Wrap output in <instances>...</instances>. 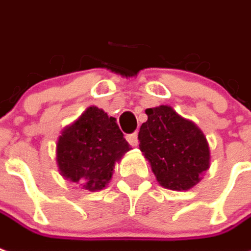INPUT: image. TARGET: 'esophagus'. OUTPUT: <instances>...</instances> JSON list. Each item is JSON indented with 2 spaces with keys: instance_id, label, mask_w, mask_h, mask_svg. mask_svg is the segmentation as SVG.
<instances>
[{
  "instance_id": "obj_1",
  "label": "esophagus",
  "mask_w": 251,
  "mask_h": 251,
  "mask_svg": "<svg viewBox=\"0 0 251 251\" xmlns=\"http://www.w3.org/2000/svg\"><path fill=\"white\" fill-rule=\"evenodd\" d=\"M126 140L129 141L131 147H137L138 145V138H137V133H131V134H127L126 136Z\"/></svg>"
}]
</instances>
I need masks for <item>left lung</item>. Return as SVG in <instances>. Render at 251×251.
I'll use <instances>...</instances> for the list:
<instances>
[{
    "label": "left lung",
    "instance_id": "left-lung-1",
    "mask_svg": "<svg viewBox=\"0 0 251 251\" xmlns=\"http://www.w3.org/2000/svg\"><path fill=\"white\" fill-rule=\"evenodd\" d=\"M148 121L138 131L140 150L160 186L189 190L209 168L211 153L204 133L170 106L147 108Z\"/></svg>",
    "mask_w": 251,
    "mask_h": 251
}]
</instances>
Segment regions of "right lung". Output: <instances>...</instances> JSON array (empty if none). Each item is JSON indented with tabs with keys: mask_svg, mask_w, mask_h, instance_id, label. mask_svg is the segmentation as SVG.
<instances>
[{
	"mask_svg": "<svg viewBox=\"0 0 251 251\" xmlns=\"http://www.w3.org/2000/svg\"><path fill=\"white\" fill-rule=\"evenodd\" d=\"M129 150L117 120L92 106L59 136V174L89 192L101 190L111 179L115 163Z\"/></svg>",
	"mask_w": 251,
	"mask_h": 251,
	"instance_id": "1",
	"label": "right lung"
}]
</instances>
